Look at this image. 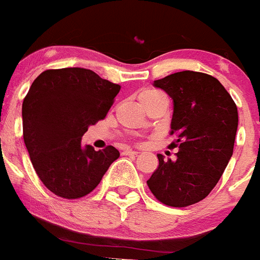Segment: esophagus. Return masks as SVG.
<instances>
[{"instance_id": "1", "label": "esophagus", "mask_w": 260, "mask_h": 260, "mask_svg": "<svg viewBox=\"0 0 260 260\" xmlns=\"http://www.w3.org/2000/svg\"><path fill=\"white\" fill-rule=\"evenodd\" d=\"M137 153H138L137 151L130 150V148H125V150L122 151V155H125V156H135Z\"/></svg>"}]
</instances>
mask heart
I'll return each mask as SVG.
<instances>
[{
	"instance_id": "1",
	"label": "heart",
	"mask_w": 260,
	"mask_h": 260,
	"mask_svg": "<svg viewBox=\"0 0 260 260\" xmlns=\"http://www.w3.org/2000/svg\"><path fill=\"white\" fill-rule=\"evenodd\" d=\"M161 95H164V93L157 91V89L144 88L139 92L138 99H139V102H144V100H148V99H152V98H157V96H161Z\"/></svg>"
}]
</instances>
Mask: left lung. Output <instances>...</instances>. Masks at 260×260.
<instances>
[{
  "instance_id": "obj_1",
  "label": "left lung",
  "mask_w": 260,
  "mask_h": 260,
  "mask_svg": "<svg viewBox=\"0 0 260 260\" xmlns=\"http://www.w3.org/2000/svg\"><path fill=\"white\" fill-rule=\"evenodd\" d=\"M173 100L171 135L176 160L164 161L147 181L158 202L187 207L203 201L219 182L232 155L238 126L237 105L216 78L180 71L155 80Z\"/></svg>"
}]
</instances>
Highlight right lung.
<instances>
[{"label": "right lung", "mask_w": 260, "mask_h": 260, "mask_svg": "<svg viewBox=\"0 0 260 260\" xmlns=\"http://www.w3.org/2000/svg\"><path fill=\"white\" fill-rule=\"evenodd\" d=\"M121 86L88 69L43 71L23 100V139L36 174L65 199L86 197L100 183L119 152L82 146L89 125L104 119Z\"/></svg>", "instance_id": "1"}]
</instances>
